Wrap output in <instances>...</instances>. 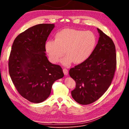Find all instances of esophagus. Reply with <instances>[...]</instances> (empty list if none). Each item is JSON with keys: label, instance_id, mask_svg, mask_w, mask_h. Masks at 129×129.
<instances>
[{"label": "esophagus", "instance_id": "34e87169", "mask_svg": "<svg viewBox=\"0 0 129 129\" xmlns=\"http://www.w3.org/2000/svg\"><path fill=\"white\" fill-rule=\"evenodd\" d=\"M63 73H64V75H67V74H68L69 71H68V70H67V69H63Z\"/></svg>", "mask_w": 129, "mask_h": 129}]
</instances>
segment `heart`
Returning <instances> with one entry per match:
<instances>
[{
  "instance_id": "obj_1",
  "label": "heart",
  "mask_w": 129,
  "mask_h": 129,
  "mask_svg": "<svg viewBox=\"0 0 129 129\" xmlns=\"http://www.w3.org/2000/svg\"><path fill=\"white\" fill-rule=\"evenodd\" d=\"M97 43L95 35L90 31L65 29L57 32L55 40L47 41L45 50L53 63H57L65 54L61 63L69 66L74 62H84L92 54Z\"/></svg>"
}]
</instances>
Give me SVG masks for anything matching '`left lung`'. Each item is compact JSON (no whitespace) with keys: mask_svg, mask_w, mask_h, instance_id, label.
<instances>
[{"mask_svg":"<svg viewBox=\"0 0 129 129\" xmlns=\"http://www.w3.org/2000/svg\"><path fill=\"white\" fill-rule=\"evenodd\" d=\"M98 43L90 57L70 69L76 87L72 96L80 105L93 103L102 96L111 84L116 71V47L112 39L101 30Z\"/></svg>","mask_w":129,"mask_h":129,"instance_id":"left-lung-1","label":"left lung"}]
</instances>
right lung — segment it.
Returning <instances> with one entry per match:
<instances>
[{
    "label": "right lung",
    "mask_w": 129,
    "mask_h": 129,
    "mask_svg": "<svg viewBox=\"0 0 129 129\" xmlns=\"http://www.w3.org/2000/svg\"><path fill=\"white\" fill-rule=\"evenodd\" d=\"M54 24H39L20 33L13 41L9 58V73L20 95L33 103L50 96L52 86L64 77L59 65L53 64L45 53V43Z\"/></svg>",
    "instance_id": "1"
}]
</instances>
